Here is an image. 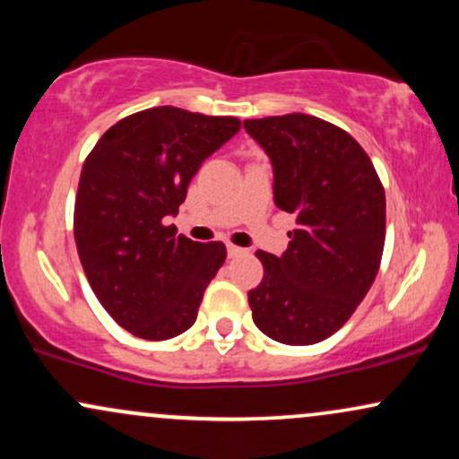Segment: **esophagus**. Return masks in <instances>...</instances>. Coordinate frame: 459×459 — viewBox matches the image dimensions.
<instances>
[{"instance_id":"1","label":"esophagus","mask_w":459,"mask_h":459,"mask_svg":"<svg viewBox=\"0 0 459 459\" xmlns=\"http://www.w3.org/2000/svg\"><path fill=\"white\" fill-rule=\"evenodd\" d=\"M226 250H229V256L230 259H235V256H239V255H244V247H239V246H233V244H229L226 246Z\"/></svg>"}]
</instances>
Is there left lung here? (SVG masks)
I'll return each mask as SVG.
<instances>
[{
    "mask_svg": "<svg viewBox=\"0 0 459 459\" xmlns=\"http://www.w3.org/2000/svg\"><path fill=\"white\" fill-rule=\"evenodd\" d=\"M273 168V203L296 215L282 256L256 250L263 281L247 291L256 328L313 345L343 328L380 270L386 196L347 131L308 114L244 120Z\"/></svg>",
    "mask_w": 459,
    "mask_h": 459,
    "instance_id": "8db88e82",
    "label": "left lung"
}]
</instances>
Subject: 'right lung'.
<instances>
[{"label": "right lung", "instance_id": "1", "mask_svg": "<svg viewBox=\"0 0 459 459\" xmlns=\"http://www.w3.org/2000/svg\"><path fill=\"white\" fill-rule=\"evenodd\" d=\"M239 127L235 116L161 105L118 120L83 161L73 215L79 261L103 308L134 336L166 341L196 321L226 246L177 235L168 218L200 163Z\"/></svg>", "mask_w": 459, "mask_h": 459}]
</instances>
